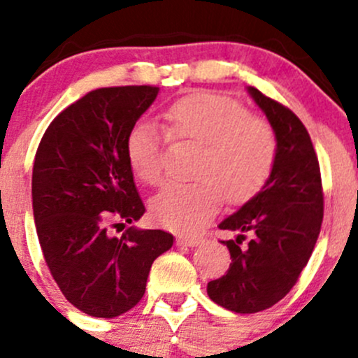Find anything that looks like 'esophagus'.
<instances>
[{
  "instance_id": "obj_1",
  "label": "esophagus",
  "mask_w": 358,
  "mask_h": 358,
  "mask_svg": "<svg viewBox=\"0 0 358 358\" xmlns=\"http://www.w3.org/2000/svg\"><path fill=\"white\" fill-rule=\"evenodd\" d=\"M200 243L199 236H180L176 239V245L180 246H195Z\"/></svg>"
}]
</instances>
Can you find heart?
I'll use <instances>...</instances> for the list:
<instances>
[{"label": "heart", "instance_id": "heart-1", "mask_svg": "<svg viewBox=\"0 0 358 358\" xmlns=\"http://www.w3.org/2000/svg\"><path fill=\"white\" fill-rule=\"evenodd\" d=\"M164 131L173 143L199 146L187 183H170L152 199L151 214L161 226L195 233L217 210L253 199L268 182L278 143L272 125L250 115L233 98L195 93L164 110ZM125 156L136 178L158 185L164 173V141L155 124L136 122L125 137Z\"/></svg>", "mask_w": 358, "mask_h": 358}]
</instances>
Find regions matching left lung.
I'll return each instance as SVG.
<instances>
[{
    "label": "left lung",
    "mask_w": 358,
    "mask_h": 358,
    "mask_svg": "<svg viewBox=\"0 0 358 358\" xmlns=\"http://www.w3.org/2000/svg\"><path fill=\"white\" fill-rule=\"evenodd\" d=\"M277 136V161L266 185L219 224L238 233L222 241L229 268L207 284L215 304L239 314L260 313L284 299L299 280L320 236L324 195L320 161L299 117L260 90L248 88Z\"/></svg>",
    "instance_id": "left-lung-1"
}]
</instances>
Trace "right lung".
I'll list each match as a JSON object with an SVG mask.
<instances>
[{
	"mask_svg": "<svg viewBox=\"0 0 358 358\" xmlns=\"http://www.w3.org/2000/svg\"><path fill=\"white\" fill-rule=\"evenodd\" d=\"M151 85L86 93L50 122L35 152L34 219L44 260L74 308L115 317L143 299L152 262L171 248L163 229L112 227L146 212L125 137L158 96Z\"/></svg>",
	"mask_w": 358,
	"mask_h": 358,
	"instance_id": "right-lung-1",
	"label": "right lung"
}]
</instances>
